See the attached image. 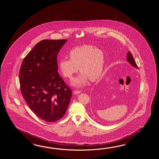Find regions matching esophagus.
<instances>
[{"label": "esophagus", "mask_w": 159, "mask_h": 159, "mask_svg": "<svg viewBox=\"0 0 159 159\" xmlns=\"http://www.w3.org/2000/svg\"><path fill=\"white\" fill-rule=\"evenodd\" d=\"M81 90H75L74 91V94H80V93H81Z\"/></svg>", "instance_id": "obj_1"}]
</instances>
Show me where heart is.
<instances>
[{
  "instance_id": "heart-1",
  "label": "heart",
  "mask_w": 159,
  "mask_h": 159,
  "mask_svg": "<svg viewBox=\"0 0 159 159\" xmlns=\"http://www.w3.org/2000/svg\"><path fill=\"white\" fill-rule=\"evenodd\" d=\"M69 58H62L59 61V68L65 78L72 80L78 70L81 75L75 78L73 84L82 86L88 78L91 81L97 80L101 76L104 65V55L101 50L91 45H84L70 51Z\"/></svg>"
}]
</instances>
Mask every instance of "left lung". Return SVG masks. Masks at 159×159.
<instances>
[{"mask_svg":"<svg viewBox=\"0 0 159 159\" xmlns=\"http://www.w3.org/2000/svg\"><path fill=\"white\" fill-rule=\"evenodd\" d=\"M127 61H129V62L130 63V64L132 66H134L135 68H138V66H137V65L136 64V62H135V60H134V58L133 57V56H132V54L129 51V52H128V53L127 54ZM104 84H101V85H99L98 87H97V93H98V92H99L100 93H102V91H103V88H104Z\"/></svg>","mask_w":159,"mask_h":159,"instance_id":"left-lung-1","label":"left lung"}]
</instances>
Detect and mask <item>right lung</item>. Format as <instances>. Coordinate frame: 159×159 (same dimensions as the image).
I'll list each match as a JSON object with an SVG mask.
<instances>
[{
	"mask_svg": "<svg viewBox=\"0 0 159 159\" xmlns=\"http://www.w3.org/2000/svg\"><path fill=\"white\" fill-rule=\"evenodd\" d=\"M66 41H41L25 57L19 71L21 94L30 110L47 122L64 116L72 94L57 71V56Z\"/></svg>",
	"mask_w": 159,
	"mask_h": 159,
	"instance_id": "1",
	"label": "right lung"
}]
</instances>
